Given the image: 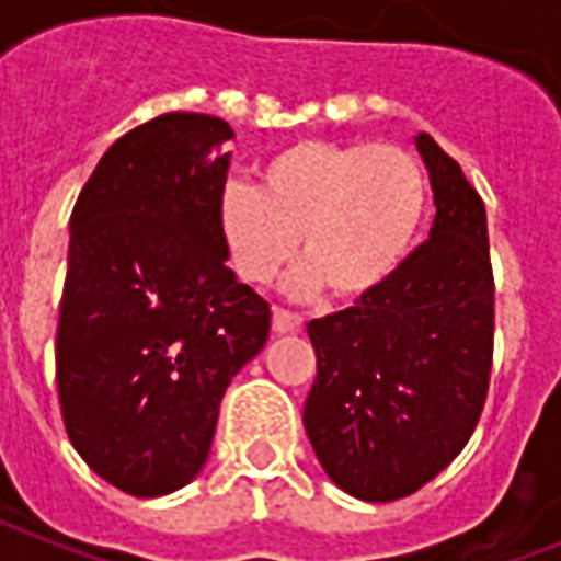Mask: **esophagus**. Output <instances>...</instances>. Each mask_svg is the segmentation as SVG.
<instances>
[{
  "label": "esophagus",
  "instance_id": "34e87169",
  "mask_svg": "<svg viewBox=\"0 0 561 561\" xmlns=\"http://www.w3.org/2000/svg\"><path fill=\"white\" fill-rule=\"evenodd\" d=\"M304 328V318L297 312H288V309H273V330L276 333H297Z\"/></svg>",
  "mask_w": 561,
  "mask_h": 561
}]
</instances>
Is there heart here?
<instances>
[{
	"label": "heart",
	"instance_id": "obj_1",
	"mask_svg": "<svg viewBox=\"0 0 561 561\" xmlns=\"http://www.w3.org/2000/svg\"><path fill=\"white\" fill-rule=\"evenodd\" d=\"M426 173L397 144L294 140L261 168V188L231 183L219 231L240 279L267 285L294 255L309 267L294 291L328 282L336 297H364L400 270L426 216Z\"/></svg>",
	"mask_w": 561,
	"mask_h": 561
}]
</instances>
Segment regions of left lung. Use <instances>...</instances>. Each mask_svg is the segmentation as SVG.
<instances>
[{"label": "left lung", "instance_id": "left-lung-1", "mask_svg": "<svg viewBox=\"0 0 561 561\" xmlns=\"http://www.w3.org/2000/svg\"><path fill=\"white\" fill-rule=\"evenodd\" d=\"M430 240L381 288L309 321L318 376L304 426L330 481L364 502L412 495L481 421L493 369L495 285L481 195L430 135Z\"/></svg>", "mask_w": 561, "mask_h": 561}]
</instances>
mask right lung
Instances as JSON below:
<instances>
[{"mask_svg": "<svg viewBox=\"0 0 561 561\" xmlns=\"http://www.w3.org/2000/svg\"><path fill=\"white\" fill-rule=\"evenodd\" d=\"M231 126L161 114L107 149L71 209L56 388L71 445L138 499L207 462L219 402L270 333V304L228 267L219 197Z\"/></svg>", "mask_w": 561, "mask_h": 561, "instance_id": "1", "label": "right lung"}]
</instances>
